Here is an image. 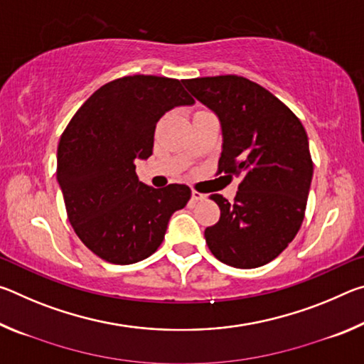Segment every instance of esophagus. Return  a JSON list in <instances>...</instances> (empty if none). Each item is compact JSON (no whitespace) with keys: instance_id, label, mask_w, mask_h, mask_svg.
I'll return each mask as SVG.
<instances>
[{"instance_id":"esophagus-1","label":"esophagus","mask_w":364,"mask_h":364,"mask_svg":"<svg viewBox=\"0 0 364 364\" xmlns=\"http://www.w3.org/2000/svg\"><path fill=\"white\" fill-rule=\"evenodd\" d=\"M191 197H193V200H204L205 199V194H202V193H199V191H196V189H193L191 191Z\"/></svg>"}]
</instances>
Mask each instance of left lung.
<instances>
[{"label":"left lung","instance_id":"obj_1","mask_svg":"<svg viewBox=\"0 0 364 364\" xmlns=\"http://www.w3.org/2000/svg\"><path fill=\"white\" fill-rule=\"evenodd\" d=\"M183 83L220 119L218 173L242 176L234 202L210 196L220 220L204 232L208 249L234 268L267 264L292 242L305 217L313 176L305 128L284 102L244 77Z\"/></svg>","mask_w":364,"mask_h":364}]
</instances>
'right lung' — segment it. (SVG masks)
Returning a JSON list of instances; mask_svg holds the SVG:
<instances>
[{
    "label": "right lung",
    "instance_id": "add662e5",
    "mask_svg": "<svg viewBox=\"0 0 364 364\" xmlns=\"http://www.w3.org/2000/svg\"><path fill=\"white\" fill-rule=\"evenodd\" d=\"M193 102L180 80L122 77L95 91L60 134L58 181L67 217L102 260L132 264L152 255L171 215L188 204L186 184L154 189L134 170L152 156L160 117Z\"/></svg>",
    "mask_w": 364,
    "mask_h": 364
}]
</instances>
